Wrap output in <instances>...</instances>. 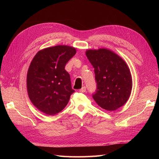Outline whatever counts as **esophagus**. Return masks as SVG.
I'll use <instances>...</instances> for the list:
<instances>
[{
  "instance_id": "1",
  "label": "esophagus",
  "mask_w": 159,
  "mask_h": 159,
  "mask_svg": "<svg viewBox=\"0 0 159 159\" xmlns=\"http://www.w3.org/2000/svg\"><path fill=\"white\" fill-rule=\"evenodd\" d=\"M80 92H82V93H84L86 91V88L85 87V86H84V87L80 89Z\"/></svg>"
}]
</instances>
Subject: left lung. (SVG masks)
Returning a JSON list of instances; mask_svg holds the SVG:
<instances>
[{"mask_svg":"<svg viewBox=\"0 0 159 159\" xmlns=\"http://www.w3.org/2000/svg\"><path fill=\"white\" fill-rule=\"evenodd\" d=\"M94 68L97 89L93 98L99 106L115 111L125 103L131 95L132 78L127 64L121 57L105 48L85 52Z\"/></svg>","mask_w":159,"mask_h":159,"instance_id":"left-lung-1","label":"left lung"}]
</instances>
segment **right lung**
Returning a JSON list of instances; mask_svg holds the SVG:
<instances>
[{
  "mask_svg": "<svg viewBox=\"0 0 159 159\" xmlns=\"http://www.w3.org/2000/svg\"><path fill=\"white\" fill-rule=\"evenodd\" d=\"M75 53L74 47L58 45L43 49L34 57L27 74V90L40 111L54 115L68 104L75 91L65 66Z\"/></svg>",
  "mask_w": 159,
  "mask_h": 159,
  "instance_id": "obj_1",
  "label": "right lung"
}]
</instances>
